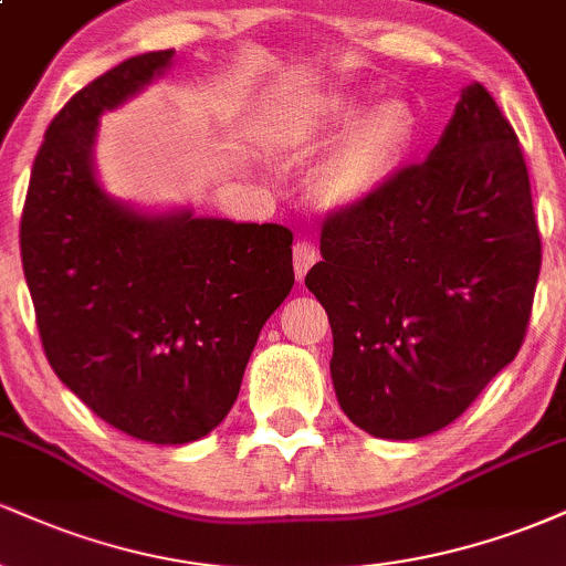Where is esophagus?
I'll list each match as a JSON object with an SVG mask.
<instances>
[{
	"label": "esophagus",
	"instance_id": "esophagus-1",
	"mask_svg": "<svg viewBox=\"0 0 566 566\" xmlns=\"http://www.w3.org/2000/svg\"><path fill=\"white\" fill-rule=\"evenodd\" d=\"M319 261V252L311 242H297L295 250H292V265H295L297 282H303L305 274L311 271V265Z\"/></svg>",
	"mask_w": 566,
	"mask_h": 566
}]
</instances>
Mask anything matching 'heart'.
I'll return each mask as SVG.
<instances>
[{
    "label": "heart",
    "instance_id": "b5f03b06",
    "mask_svg": "<svg viewBox=\"0 0 566 566\" xmlns=\"http://www.w3.org/2000/svg\"><path fill=\"white\" fill-rule=\"evenodd\" d=\"M361 93L311 95L276 116L265 140L284 154L327 143L305 172V197L322 212H354L394 184L420 138L418 112L401 97L369 103Z\"/></svg>",
    "mask_w": 566,
    "mask_h": 566
}]
</instances>
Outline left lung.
I'll return each mask as SVG.
<instances>
[{
  "label": "left lung",
  "mask_w": 566,
  "mask_h": 566,
  "mask_svg": "<svg viewBox=\"0 0 566 566\" xmlns=\"http://www.w3.org/2000/svg\"><path fill=\"white\" fill-rule=\"evenodd\" d=\"M305 287L333 327V386L369 437L458 420L527 333L541 233L518 138L479 82L423 165L324 220Z\"/></svg>",
  "instance_id": "obj_1"
}]
</instances>
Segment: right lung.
<instances>
[{
  "label": "right lung",
  "instance_id": "right-lung-1",
  "mask_svg": "<svg viewBox=\"0 0 566 566\" xmlns=\"http://www.w3.org/2000/svg\"><path fill=\"white\" fill-rule=\"evenodd\" d=\"M143 53L80 90L44 133L21 261L50 367L101 420L151 444L223 423L263 324L295 284L276 223L146 210L97 178L101 119L172 66Z\"/></svg>",
  "mask_w": 566,
  "mask_h": 566
}]
</instances>
